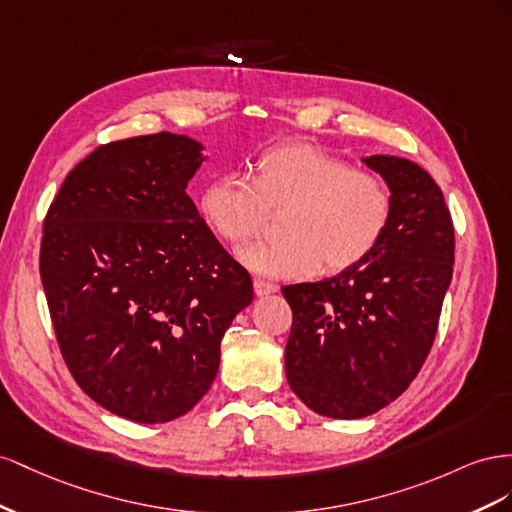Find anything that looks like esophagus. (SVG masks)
<instances>
[{"label": "esophagus", "instance_id": "1", "mask_svg": "<svg viewBox=\"0 0 512 512\" xmlns=\"http://www.w3.org/2000/svg\"><path fill=\"white\" fill-rule=\"evenodd\" d=\"M255 294L259 296V298H264V296H270V294H276V291H279V285H274V283H270V281H264V279H255Z\"/></svg>", "mask_w": 512, "mask_h": 512}]
</instances>
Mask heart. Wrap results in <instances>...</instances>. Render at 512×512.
Wrapping results in <instances>:
<instances>
[{
    "mask_svg": "<svg viewBox=\"0 0 512 512\" xmlns=\"http://www.w3.org/2000/svg\"><path fill=\"white\" fill-rule=\"evenodd\" d=\"M199 208L218 238L242 244L264 229L270 210H289L287 240L238 251L242 264L270 279H309L326 264L343 272L367 259L390 223L392 195L377 173L313 145H283L259 158L255 182L223 173L201 193Z\"/></svg>",
    "mask_w": 512,
    "mask_h": 512,
    "instance_id": "b5f03b06",
    "label": "heart"
}]
</instances>
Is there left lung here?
Here are the masks:
<instances>
[{"mask_svg": "<svg viewBox=\"0 0 512 512\" xmlns=\"http://www.w3.org/2000/svg\"><path fill=\"white\" fill-rule=\"evenodd\" d=\"M362 163L392 195L382 242L332 279L283 287L294 313L285 373L319 416H371L399 397L425 364L452 281L455 229L440 186L407 158Z\"/></svg>", "mask_w": 512, "mask_h": 512, "instance_id": "8db88e82", "label": "left lung"}]
</instances>
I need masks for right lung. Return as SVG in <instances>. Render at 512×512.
Masks as SVG:
<instances>
[{
    "mask_svg": "<svg viewBox=\"0 0 512 512\" xmlns=\"http://www.w3.org/2000/svg\"><path fill=\"white\" fill-rule=\"evenodd\" d=\"M203 143L156 133L100 145L72 169L42 227L40 279L72 377L111 414L180 418L221 364L253 281L186 186Z\"/></svg>",
    "mask_w": 512,
    "mask_h": 512,
    "instance_id": "right-lung-1",
    "label": "right lung"
}]
</instances>
